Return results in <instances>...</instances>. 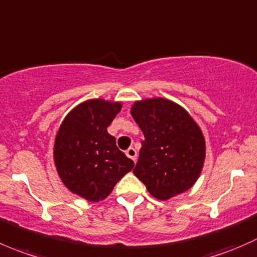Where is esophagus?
I'll return each instance as SVG.
<instances>
[{
	"instance_id": "1",
	"label": "esophagus",
	"mask_w": 257,
	"mask_h": 257,
	"mask_svg": "<svg viewBox=\"0 0 257 257\" xmlns=\"http://www.w3.org/2000/svg\"><path fill=\"white\" fill-rule=\"evenodd\" d=\"M126 155H127V157H130L131 160H134V161H136L137 159V151L134 149V147H130V149L126 150Z\"/></svg>"
}]
</instances>
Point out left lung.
Listing matches in <instances>:
<instances>
[{"label":"left lung","instance_id":"left-lung-1","mask_svg":"<svg viewBox=\"0 0 257 257\" xmlns=\"http://www.w3.org/2000/svg\"><path fill=\"white\" fill-rule=\"evenodd\" d=\"M131 115L145 140L134 174L159 200L187 191L205 161V140L186 110L165 98L137 101Z\"/></svg>","mask_w":257,"mask_h":257}]
</instances>
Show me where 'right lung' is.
Returning a JSON list of instances; mask_svg holds the SVG:
<instances>
[{"label":"right lung","mask_w":257,"mask_h":257,"mask_svg":"<svg viewBox=\"0 0 257 257\" xmlns=\"http://www.w3.org/2000/svg\"><path fill=\"white\" fill-rule=\"evenodd\" d=\"M120 110V102L86 101L66 116L56 136L58 175L68 190L88 201L106 199L135 165L107 132Z\"/></svg>","instance_id":"1"}]
</instances>
